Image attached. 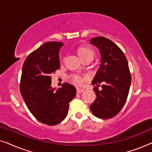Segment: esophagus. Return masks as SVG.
I'll return each mask as SVG.
<instances>
[{
	"mask_svg": "<svg viewBox=\"0 0 152 152\" xmlns=\"http://www.w3.org/2000/svg\"><path fill=\"white\" fill-rule=\"evenodd\" d=\"M84 89L82 88H79V87H77V93H82L83 91H84Z\"/></svg>",
	"mask_w": 152,
	"mask_h": 152,
	"instance_id": "1",
	"label": "esophagus"
}]
</instances>
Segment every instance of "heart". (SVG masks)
I'll return each instance as SVG.
<instances>
[{
    "instance_id": "1",
    "label": "heart",
    "mask_w": 152,
    "mask_h": 152,
    "mask_svg": "<svg viewBox=\"0 0 152 152\" xmlns=\"http://www.w3.org/2000/svg\"><path fill=\"white\" fill-rule=\"evenodd\" d=\"M77 53L79 57L81 58V59H86L88 57L93 58L95 56V52L92 48L88 46V45H81L77 50ZM72 82L76 85H81L84 83L85 80V77H83L82 76L75 75L72 76L71 77Z\"/></svg>"
}]
</instances>
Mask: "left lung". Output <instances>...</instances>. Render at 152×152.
<instances>
[{"label":"left lung","instance_id":"obj_1","mask_svg":"<svg viewBox=\"0 0 152 152\" xmlns=\"http://www.w3.org/2000/svg\"><path fill=\"white\" fill-rule=\"evenodd\" d=\"M101 53L100 68L92 84L103 88L99 91L94 86L97 97L90 106L93 115L102 119H109L121 111L127 99L132 82L128 61L122 50L113 41L102 37L91 40Z\"/></svg>","mask_w":152,"mask_h":152}]
</instances>
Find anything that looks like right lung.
Instances as JSON below:
<instances>
[{
	"label": "right lung",
	"mask_w": 152,
	"mask_h": 152,
	"mask_svg": "<svg viewBox=\"0 0 152 152\" xmlns=\"http://www.w3.org/2000/svg\"><path fill=\"white\" fill-rule=\"evenodd\" d=\"M63 43L48 41L31 53L22 68L20 91L33 115L48 125L65 119L69 103L76 94L73 85L65 83L57 91L52 88L51 75L60 68L59 51Z\"/></svg>",
	"instance_id": "add662e5"
}]
</instances>
